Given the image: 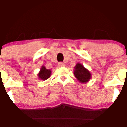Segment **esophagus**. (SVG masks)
Wrapping results in <instances>:
<instances>
[{"mask_svg": "<svg viewBox=\"0 0 127 127\" xmlns=\"http://www.w3.org/2000/svg\"><path fill=\"white\" fill-rule=\"evenodd\" d=\"M58 65H59V66H60V67H64V66H65V64L64 62H59Z\"/></svg>", "mask_w": 127, "mask_h": 127, "instance_id": "esophagus-1", "label": "esophagus"}]
</instances>
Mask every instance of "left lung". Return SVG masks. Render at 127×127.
Masks as SVG:
<instances>
[{
    "label": "left lung",
    "instance_id": "obj_1",
    "mask_svg": "<svg viewBox=\"0 0 127 127\" xmlns=\"http://www.w3.org/2000/svg\"><path fill=\"white\" fill-rule=\"evenodd\" d=\"M74 75L77 79L81 83H85L91 79V75L87 69L79 63H77L74 67Z\"/></svg>",
    "mask_w": 127,
    "mask_h": 127
}]
</instances>
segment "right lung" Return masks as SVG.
I'll return each instance as SVG.
<instances>
[{
  "instance_id": "right-lung-1",
  "label": "right lung",
  "mask_w": 127,
  "mask_h": 127,
  "mask_svg": "<svg viewBox=\"0 0 127 127\" xmlns=\"http://www.w3.org/2000/svg\"><path fill=\"white\" fill-rule=\"evenodd\" d=\"M51 70L50 69H47L44 66H42L40 69V71L39 73L38 74V77L42 80H46L48 79L51 75Z\"/></svg>"
}]
</instances>
